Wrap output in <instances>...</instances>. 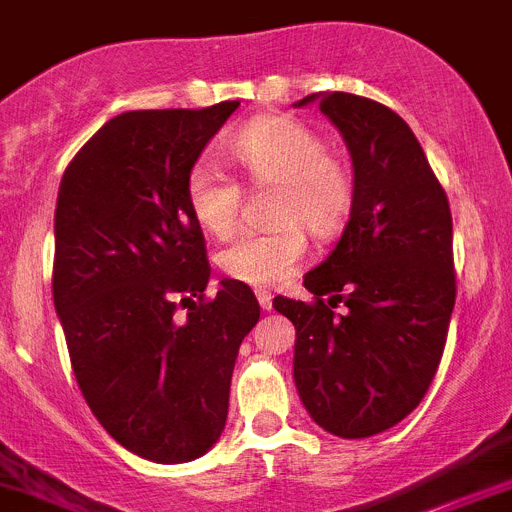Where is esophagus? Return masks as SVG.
Returning a JSON list of instances; mask_svg holds the SVG:
<instances>
[{
    "label": "esophagus",
    "mask_w": 512,
    "mask_h": 512,
    "mask_svg": "<svg viewBox=\"0 0 512 512\" xmlns=\"http://www.w3.org/2000/svg\"><path fill=\"white\" fill-rule=\"evenodd\" d=\"M256 299H259L261 309H264V312H269L271 302H274V297H271V292H266V289H259V292H256Z\"/></svg>",
    "instance_id": "1"
}]
</instances>
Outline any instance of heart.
I'll use <instances>...</instances> for the list:
<instances>
[{
  "mask_svg": "<svg viewBox=\"0 0 512 512\" xmlns=\"http://www.w3.org/2000/svg\"><path fill=\"white\" fill-rule=\"evenodd\" d=\"M233 162L253 185H271V220L264 233H241L218 253L220 269L256 287L279 284L302 261L307 233L330 238L348 223L355 200L353 172L307 124L287 116H264L238 129L228 142ZM192 218L213 236L236 228L241 185L213 157H200L187 172Z\"/></svg>",
  "mask_w": 512,
  "mask_h": 512,
  "instance_id": "heart-1",
  "label": "heart"
}]
</instances>
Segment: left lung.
<instances>
[{
  "mask_svg": "<svg viewBox=\"0 0 512 512\" xmlns=\"http://www.w3.org/2000/svg\"><path fill=\"white\" fill-rule=\"evenodd\" d=\"M353 157L355 200L340 241L304 276L314 302L276 297L297 330L294 383L325 431L365 439L429 391L457 297L452 213L409 124L355 93H312ZM342 301L349 307L335 313Z\"/></svg>",
  "mask_w": 512,
  "mask_h": 512,
  "instance_id": "obj_1",
  "label": "left lung"
}]
</instances>
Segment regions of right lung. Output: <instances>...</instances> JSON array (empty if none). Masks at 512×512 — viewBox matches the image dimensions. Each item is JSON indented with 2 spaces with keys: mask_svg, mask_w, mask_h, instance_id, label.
Returning <instances> with one entry per match:
<instances>
[{
  "mask_svg": "<svg viewBox=\"0 0 512 512\" xmlns=\"http://www.w3.org/2000/svg\"><path fill=\"white\" fill-rule=\"evenodd\" d=\"M238 106L126 111L60 180L53 299L75 381L98 424L149 462H190L218 442L238 348L259 322L241 281L205 297V236L185 195Z\"/></svg>",
  "mask_w": 512,
  "mask_h": 512,
  "instance_id": "1",
  "label": "right lung"
}]
</instances>
